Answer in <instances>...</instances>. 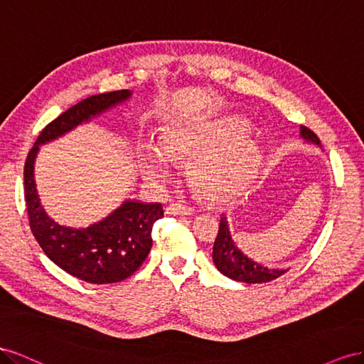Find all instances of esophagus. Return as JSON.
Instances as JSON below:
<instances>
[{
  "instance_id": "esophagus-1",
  "label": "esophagus",
  "mask_w": 364,
  "mask_h": 364,
  "mask_svg": "<svg viewBox=\"0 0 364 364\" xmlns=\"http://www.w3.org/2000/svg\"><path fill=\"white\" fill-rule=\"evenodd\" d=\"M195 212H196L195 207L183 204V203H173L168 207V209H166V213L169 215H193Z\"/></svg>"
}]
</instances>
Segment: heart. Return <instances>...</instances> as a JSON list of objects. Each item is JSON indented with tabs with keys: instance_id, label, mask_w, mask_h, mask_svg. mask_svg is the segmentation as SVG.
I'll return each mask as SVG.
<instances>
[{
	"instance_id": "heart-1",
	"label": "heart",
	"mask_w": 364,
	"mask_h": 364,
	"mask_svg": "<svg viewBox=\"0 0 364 364\" xmlns=\"http://www.w3.org/2000/svg\"><path fill=\"white\" fill-rule=\"evenodd\" d=\"M245 123L224 119L209 123H186L164 132L161 151L146 146L143 168L155 180L169 173L171 161H191L189 180L193 189L212 201L228 200L247 189L257 172L256 143L240 136Z\"/></svg>"
}]
</instances>
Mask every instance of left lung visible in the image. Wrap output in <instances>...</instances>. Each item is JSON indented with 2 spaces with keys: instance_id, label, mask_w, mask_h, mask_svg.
<instances>
[{
  "instance_id": "left-lung-1",
  "label": "left lung",
  "mask_w": 364,
  "mask_h": 364,
  "mask_svg": "<svg viewBox=\"0 0 364 364\" xmlns=\"http://www.w3.org/2000/svg\"><path fill=\"white\" fill-rule=\"evenodd\" d=\"M300 134L305 140L320 144L318 137L309 128L300 127ZM213 262L224 276L245 284L269 282V280H274L287 273V269H272L248 259L235 245L224 215L221 218L220 230H218L213 244Z\"/></svg>"
}]
</instances>
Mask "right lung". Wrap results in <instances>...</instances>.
<instances>
[{
	"instance_id": "add662e5",
	"label": "right lung",
	"mask_w": 364,
	"mask_h": 364,
	"mask_svg": "<svg viewBox=\"0 0 364 364\" xmlns=\"http://www.w3.org/2000/svg\"><path fill=\"white\" fill-rule=\"evenodd\" d=\"M129 96L131 91L119 90L76 103L41 131L24 164V196L33 236L59 268L88 284H116L137 272L151 252L152 225L164 216L163 207L159 203L129 200L105 220L87 228L59 225L39 203L33 163L39 144L64 136Z\"/></svg>"
}]
</instances>
